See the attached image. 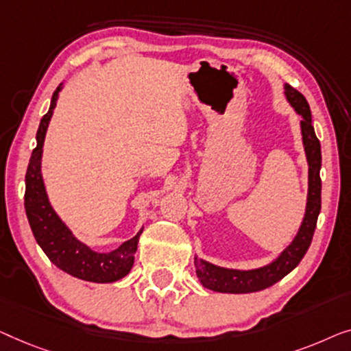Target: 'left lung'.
Returning <instances> with one entry per match:
<instances>
[{
    "instance_id": "1",
    "label": "left lung",
    "mask_w": 351,
    "mask_h": 351,
    "mask_svg": "<svg viewBox=\"0 0 351 351\" xmlns=\"http://www.w3.org/2000/svg\"><path fill=\"white\" fill-rule=\"evenodd\" d=\"M285 93L294 110L302 116L300 128H302L304 147L308 162V197L302 226H300L293 243L272 264L265 265V267L254 270H232L218 267V265L206 263L204 259L194 258L197 276H199L200 283L208 289L218 291V293L245 294L269 288V286L275 285L276 281L288 275L291 270L298 267L305 253H307L310 243H312L315 229H317L318 215L319 210H322V178H319L322 146H319V140L315 135L312 112H310V106L305 97L295 90L294 87H291L289 84L285 86Z\"/></svg>"
}]
</instances>
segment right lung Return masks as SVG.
I'll return each instance as SVG.
<instances>
[{
	"label": "right lung",
	"instance_id": "1",
	"mask_svg": "<svg viewBox=\"0 0 351 351\" xmlns=\"http://www.w3.org/2000/svg\"><path fill=\"white\" fill-rule=\"evenodd\" d=\"M60 90L62 84L53 92L51 108L43 116L36 133L38 145L29 157L25 175L27 218L38 245L58 269L76 276V278L93 281V283H112L130 272L133 259H135L138 239L143 230L138 232L133 239L124 241L119 248L111 253H97L75 239L70 229L62 223L56 211L52 210L41 176V156L44 136H46L49 121H51L53 108L57 105Z\"/></svg>",
	"mask_w": 351,
	"mask_h": 351
}]
</instances>
